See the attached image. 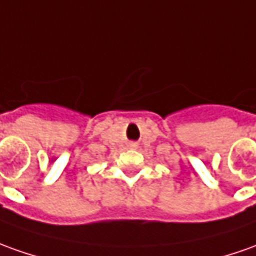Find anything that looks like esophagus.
<instances>
[{
    "label": "esophagus",
    "mask_w": 256,
    "mask_h": 256,
    "mask_svg": "<svg viewBox=\"0 0 256 256\" xmlns=\"http://www.w3.org/2000/svg\"><path fill=\"white\" fill-rule=\"evenodd\" d=\"M130 146H131V148H136V144H135V142H131V144H130Z\"/></svg>",
    "instance_id": "obj_1"
}]
</instances>
